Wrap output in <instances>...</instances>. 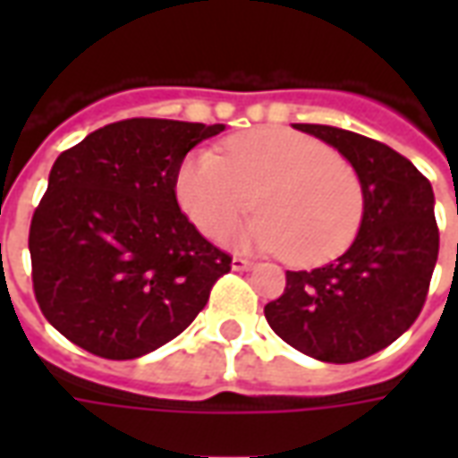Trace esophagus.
<instances>
[{"label":"esophagus","mask_w":458,"mask_h":458,"mask_svg":"<svg viewBox=\"0 0 458 458\" xmlns=\"http://www.w3.org/2000/svg\"><path fill=\"white\" fill-rule=\"evenodd\" d=\"M233 269H238V272H245V269H252V262L248 258H233Z\"/></svg>","instance_id":"34e87169"}]
</instances>
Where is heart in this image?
<instances>
[{"instance_id": "1", "label": "heart", "mask_w": 458, "mask_h": 458, "mask_svg": "<svg viewBox=\"0 0 458 458\" xmlns=\"http://www.w3.org/2000/svg\"><path fill=\"white\" fill-rule=\"evenodd\" d=\"M176 199L196 228L225 235L252 208L230 242L238 248L284 252L314 265L338 255L363 220V183L355 169L324 141L279 127L238 134L213 151L181 161Z\"/></svg>"}]
</instances>
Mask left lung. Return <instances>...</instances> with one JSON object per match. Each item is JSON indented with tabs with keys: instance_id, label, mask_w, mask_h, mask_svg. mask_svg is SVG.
<instances>
[{
	"instance_id": "8db88e82",
	"label": "left lung",
	"mask_w": 458,
	"mask_h": 458,
	"mask_svg": "<svg viewBox=\"0 0 458 458\" xmlns=\"http://www.w3.org/2000/svg\"><path fill=\"white\" fill-rule=\"evenodd\" d=\"M294 130L348 159L363 183V220L344 255L287 272L284 294L265 307V318L301 353L355 363L397 341L422 311L439 255L432 183L383 141L328 124Z\"/></svg>"
}]
</instances>
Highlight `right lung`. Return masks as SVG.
<instances>
[{
  "label": "right lung",
  "mask_w": 458,
  "mask_h": 458,
  "mask_svg": "<svg viewBox=\"0 0 458 458\" xmlns=\"http://www.w3.org/2000/svg\"><path fill=\"white\" fill-rule=\"evenodd\" d=\"M225 124L134 117L65 149L29 230L36 301L88 353L130 360L206 307L230 255L179 208L176 174Z\"/></svg>",
  "instance_id": "1"
}]
</instances>
